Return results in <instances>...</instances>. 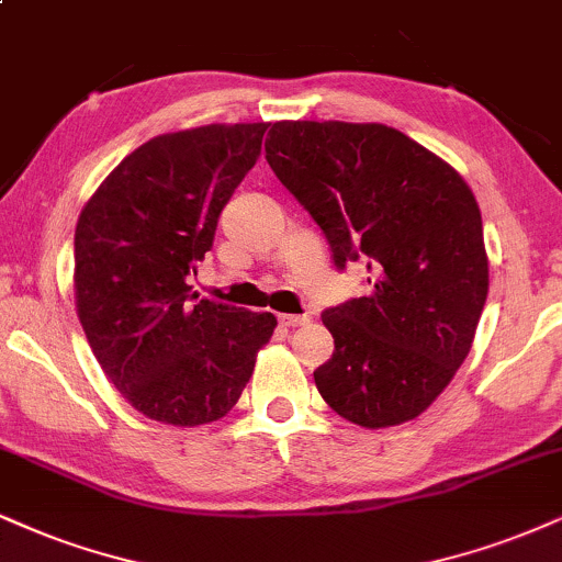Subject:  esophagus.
<instances>
[{
	"label": "esophagus",
	"instance_id": "1",
	"mask_svg": "<svg viewBox=\"0 0 562 562\" xmlns=\"http://www.w3.org/2000/svg\"><path fill=\"white\" fill-rule=\"evenodd\" d=\"M279 321L283 325H289V328H296V325H310V323H313V317H310V315H289V313H283V315H279Z\"/></svg>",
	"mask_w": 562,
	"mask_h": 562
}]
</instances>
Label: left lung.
<instances>
[{
	"label": "left lung",
	"instance_id": "obj_1",
	"mask_svg": "<svg viewBox=\"0 0 562 562\" xmlns=\"http://www.w3.org/2000/svg\"><path fill=\"white\" fill-rule=\"evenodd\" d=\"M266 161L323 228L338 268L367 260L372 292L323 313L336 351L325 404L359 427L419 417L472 349L490 262L472 187L378 122H276Z\"/></svg>",
	"mask_w": 562,
	"mask_h": 562
}]
</instances>
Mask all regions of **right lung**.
<instances>
[{"instance_id":"1","label":"right lung","mask_w":562,"mask_h":562,"mask_svg":"<svg viewBox=\"0 0 562 562\" xmlns=\"http://www.w3.org/2000/svg\"><path fill=\"white\" fill-rule=\"evenodd\" d=\"M268 122L150 137L99 184L75 226V307L101 370L148 419L226 417L276 317L190 294L221 211L260 156Z\"/></svg>"}]
</instances>
